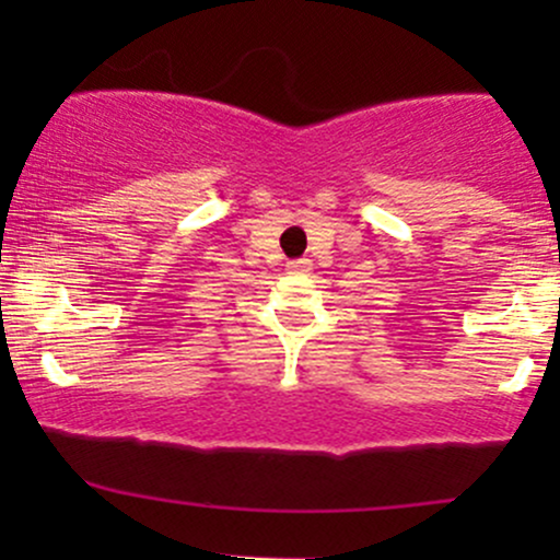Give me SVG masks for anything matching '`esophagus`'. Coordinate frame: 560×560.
Segmentation results:
<instances>
[{
  "label": "esophagus",
  "mask_w": 560,
  "mask_h": 560,
  "mask_svg": "<svg viewBox=\"0 0 560 560\" xmlns=\"http://www.w3.org/2000/svg\"><path fill=\"white\" fill-rule=\"evenodd\" d=\"M311 266H313V262L307 260V258L292 260V262H287V271L289 273H307V271H311Z\"/></svg>",
  "instance_id": "obj_1"
}]
</instances>
